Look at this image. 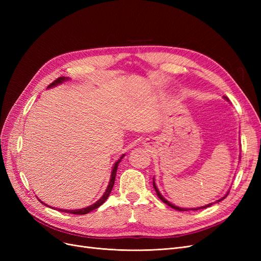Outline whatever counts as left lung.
Wrapping results in <instances>:
<instances>
[{
	"mask_svg": "<svg viewBox=\"0 0 261 261\" xmlns=\"http://www.w3.org/2000/svg\"><path fill=\"white\" fill-rule=\"evenodd\" d=\"M225 99H227V98H225ZM153 188H154V191H155V193H156V195H158V197H159V198L164 202V203H167L168 206H170L171 208H173V209H175V210H178V211H188V210H199V209H203V208H207V207H210V206H212V203H215V202H212V203H209V204H206V206H202V207H199V208H192V209H187V208H179V207H177V206H174V204L173 203H171L170 201H168L167 199L164 198V197L160 194V192L158 191V188H156V186H155V183H154V180H153ZM228 194V193H227ZM227 194L224 196V197H222V198L221 199H219V200H217L216 202H219V201H221V200H223L225 197L227 196Z\"/></svg>",
	"mask_w": 261,
	"mask_h": 261,
	"instance_id": "obj_1",
	"label": "left lung"
}]
</instances>
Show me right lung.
Listing matches in <instances>:
<instances>
[{"mask_svg": "<svg viewBox=\"0 0 261 261\" xmlns=\"http://www.w3.org/2000/svg\"><path fill=\"white\" fill-rule=\"evenodd\" d=\"M65 81H68V77H59L58 80H55L52 84H50L49 86H48V88H51V87H54V86H57V85H59V84H62V83H64ZM125 154H123L120 159H118L116 162H115V164H114V167H113V169H112V173H111V178H110V181H109V185H108V187H107V191L105 192V194H103V196L101 197V198L97 201V202H94L93 204H91V206H89V207H87V208H83V209H78V210H63V209H58L59 211H62V212H67V213H72V215H86V213H88V212H90V211H92V210H94V209H97L98 207H100L102 203H103L107 199H108V197H109V195H110V193H111V191H112V188H113V185H114V180H115V176H116V171H117V167H118V163L121 162V160H122V158L124 156ZM39 201H41L40 199H39ZM42 202V201H41ZM43 204H45L44 202H42ZM46 206V204H45Z\"/></svg>", "mask_w": 261, "mask_h": 261, "instance_id": "add662e5", "label": "right lung"}]
</instances>
